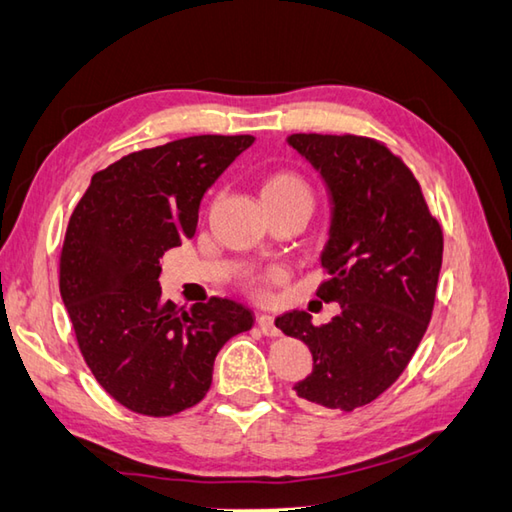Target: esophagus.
<instances>
[{"mask_svg": "<svg viewBox=\"0 0 512 512\" xmlns=\"http://www.w3.org/2000/svg\"><path fill=\"white\" fill-rule=\"evenodd\" d=\"M257 324H259V329H262L264 336H271V338L280 336V329H277L273 315H266V313L257 315Z\"/></svg>", "mask_w": 512, "mask_h": 512, "instance_id": "1", "label": "esophagus"}]
</instances>
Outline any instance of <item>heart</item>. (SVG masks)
I'll list each match as a JSON object with an SVG mask.
<instances>
[{"mask_svg":"<svg viewBox=\"0 0 512 512\" xmlns=\"http://www.w3.org/2000/svg\"><path fill=\"white\" fill-rule=\"evenodd\" d=\"M311 188L304 176L293 170H277L268 174L262 181V201L264 203H309L311 206ZM250 288L259 295L264 293V282H250Z\"/></svg>","mask_w":512,"mask_h":512,"instance_id":"heart-1","label":"heart"}]
</instances>
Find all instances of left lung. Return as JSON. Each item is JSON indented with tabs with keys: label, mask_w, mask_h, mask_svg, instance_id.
<instances>
[{
	"label": "left lung",
	"mask_w": 512,
	"mask_h": 512,
	"mask_svg": "<svg viewBox=\"0 0 512 512\" xmlns=\"http://www.w3.org/2000/svg\"><path fill=\"white\" fill-rule=\"evenodd\" d=\"M293 150L327 183L331 226L322 266V302L340 313L315 327L306 311L275 320L311 349L302 401L351 412L396 383L432 318L443 259V230L421 185L387 145L365 136L291 134Z\"/></svg>",
	"instance_id": "left-lung-1"
}]
</instances>
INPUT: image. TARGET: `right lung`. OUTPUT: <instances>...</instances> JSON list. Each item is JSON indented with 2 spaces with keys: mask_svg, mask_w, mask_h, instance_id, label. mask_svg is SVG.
<instances>
[{
  "mask_svg": "<svg viewBox=\"0 0 512 512\" xmlns=\"http://www.w3.org/2000/svg\"><path fill=\"white\" fill-rule=\"evenodd\" d=\"M253 136H190L127 154L91 176L69 219L60 295L82 358L127 410L172 416L208 394L219 349L253 311L210 297L190 311L161 297V257L197 232L206 190Z\"/></svg>",
  "mask_w": 512,
  "mask_h": 512,
  "instance_id": "add662e5",
  "label": "right lung"
}]
</instances>
